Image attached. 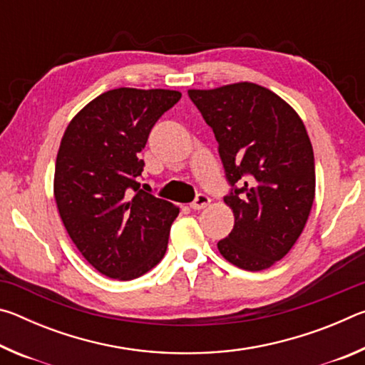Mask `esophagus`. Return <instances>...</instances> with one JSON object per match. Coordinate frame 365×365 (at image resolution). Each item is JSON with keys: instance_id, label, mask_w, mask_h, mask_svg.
<instances>
[{"instance_id": "obj_1", "label": "esophagus", "mask_w": 365, "mask_h": 365, "mask_svg": "<svg viewBox=\"0 0 365 365\" xmlns=\"http://www.w3.org/2000/svg\"><path fill=\"white\" fill-rule=\"evenodd\" d=\"M209 205H211V200H209V196H206V195H197L196 200L190 205V207L193 209V211H201V209L207 207Z\"/></svg>"}]
</instances>
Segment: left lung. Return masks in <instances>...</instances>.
Instances as JSON below:
<instances>
[{
    "label": "left lung",
    "instance_id": "left-lung-1",
    "mask_svg": "<svg viewBox=\"0 0 365 365\" xmlns=\"http://www.w3.org/2000/svg\"><path fill=\"white\" fill-rule=\"evenodd\" d=\"M188 95L212 128L233 187L224 201L235 224L217 243L219 252L240 269H269L293 248L316 197L304 123L285 100L257 83L191 88Z\"/></svg>",
    "mask_w": 365,
    "mask_h": 365
}]
</instances>
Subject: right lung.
Masks as SVG:
<instances>
[{
	"instance_id": "right-lung-1",
	"label": "right lung",
	"mask_w": 365,
	"mask_h": 365,
	"mask_svg": "<svg viewBox=\"0 0 365 365\" xmlns=\"http://www.w3.org/2000/svg\"><path fill=\"white\" fill-rule=\"evenodd\" d=\"M177 90L115 88L73 115L61 140L54 200L73 245L100 274L133 280L168 250L178 207L140 190L151 128Z\"/></svg>"
}]
</instances>
